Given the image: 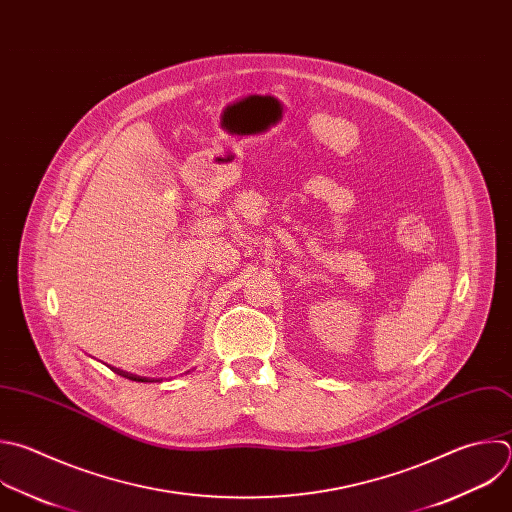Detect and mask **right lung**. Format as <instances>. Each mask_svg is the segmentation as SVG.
<instances>
[{
  "label": "right lung",
  "instance_id": "add662e5",
  "mask_svg": "<svg viewBox=\"0 0 512 512\" xmlns=\"http://www.w3.org/2000/svg\"><path fill=\"white\" fill-rule=\"evenodd\" d=\"M118 374H122L124 378H130V380H138V382H148L146 378H138V376H132V374H124V372H120V370H116Z\"/></svg>",
  "mask_w": 512,
  "mask_h": 512
}]
</instances>
